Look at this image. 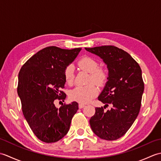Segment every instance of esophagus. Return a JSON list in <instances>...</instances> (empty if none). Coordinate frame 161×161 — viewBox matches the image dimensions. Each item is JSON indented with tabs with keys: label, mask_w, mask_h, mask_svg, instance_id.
I'll return each mask as SVG.
<instances>
[{
	"label": "esophagus",
	"mask_w": 161,
	"mask_h": 161,
	"mask_svg": "<svg viewBox=\"0 0 161 161\" xmlns=\"http://www.w3.org/2000/svg\"><path fill=\"white\" fill-rule=\"evenodd\" d=\"M84 107H85V105L84 104H79V108H83Z\"/></svg>",
	"instance_id": "esophagus-1"
}]
</instances>
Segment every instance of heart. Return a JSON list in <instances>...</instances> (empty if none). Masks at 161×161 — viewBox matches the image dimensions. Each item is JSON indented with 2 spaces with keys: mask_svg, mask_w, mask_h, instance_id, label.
I'll return each instance as SVG.
<instances>
[{
  "mask_svg": "<svg viewBox=\"0 0 161 161\" xmlns=\"http://www.w3.org/2000/svg\"><path fill=\"white\" fill-rule=\"evenodd\" d=\"M78 66L81 69L90 73L88 83L93 82L99 86H103L107 80V73L104 69L98 68L99 64L97 60L90 57H85L78 61ZM64 76L66 82L68 85L73 84L75 73L74 67L69 65L64 69ZM98 93L97 86L93 84L86 86H77L70 91V98L81 104L89 102Z\"/></svg>",
  "mask_w": 161,
  "mask_h": 161,
  "instance_id": "heart-1",
  "label": "heart"
}]
</instances>
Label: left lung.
<instances>
[{"label": "left lung", "instance_id": "obj_1", "mask_svg": "<svg viewBox=\"0 0 161 161\" xmlns=\"http://www.w3.org/2000/svg\"><path fill=\"white\" fill-rule=\"evenodd\" d=\"M88 52L100 57L107 65L108 81L98 100L108 106L95 108L90 125L98 137L115 141L124 136L136 120L141 107L144 82L139 64L129 53L113 46L85 47Z\"/></svg>", "mask_w": 161, "mask_h": 161}]
</instances>
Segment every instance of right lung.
<instances>
[{
  "label": "right lung",
  "instance_id": "obj_1",
  "mask_svg": "<svg viewBox=\"0 0 161 161\" xmlns=\"http://www.w3.org/2000/svg\"><path fill=\"white\" fill-rule=\"evenodd\" d=\"M81 50L47 47L30 57L20 70L17 92L23 114L35 135L44 142L64 138L78 110L76 102L59 108L54 102L66 99V95L61 91L66 83L64 71Z\"/></svg>",
  "mask_w": 161,
  "mask_h": 161
}]
</instances>
